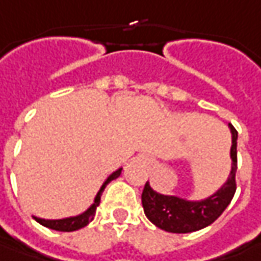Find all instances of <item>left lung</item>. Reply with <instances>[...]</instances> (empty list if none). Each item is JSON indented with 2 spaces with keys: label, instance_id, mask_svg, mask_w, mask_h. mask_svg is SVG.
<instances>
[{
  "label": "left lung",
  "instance_id": "8db88e82",
  "mask_svg": "<svg viewBox=\"0 0 261 261\" xmlns=\"http://www.w3.org/2000/svg\"><path fill=\"white\" fill-rule=\"evenodd\" d=\"M229 128L232 133L231 174L228 181L210 197L200 201H190L175 196H165L156 193L149 186V182H146L142 193V204L144 215L153 225H156L158 228L164 229L166 232H194L209 226L228 207L237 191L235 174H237V139H238V133L231 124Z\"/></svg>",
  "mask_w": 261,
  "mask_h": 261
}]
</instances>
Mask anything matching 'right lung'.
I'll return each mask as SVG.
<instances>
[{"mask_svg":"<svg viewBox=\"0 0 261 261\" xmlns=\"http://www.w3.org/2000/svg\"><path fill=\"white\" fill-rule=\"evenodd\" d=\"M121 171H122V169L119 168V169H117L115 172H112V174L107 178V181L102 184L100 190L97 191L93 204H92L89 209L86 210V212H83L82 215H79V216H73V218H65V219H55V221L40 219V218L33 216V218H35V221L39 222L40 225H43V226H46V228H49V229H54V231H61V232H71V231H77V229H80V228H85L89 222L93 221V216H95V213H96V207L99 206V203H100V196H102V193H103L105 187L108 186L112 179H115V178H118V176L121 175Z\"/></svg>","mask_w":261,"mask_h":261,"instance_id":"add662e5","label":"right lung"}]
</instances>
